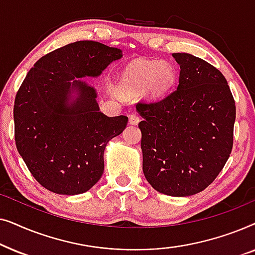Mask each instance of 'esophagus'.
Masks as SVG:
<instances>
[{"instance_id": "34e87169", "label": "esophagus", "mask_w": 255, "mask_h": 255, "mask_svg": "<svg viewBox=\"0 0 255 255\" xmlns=\"http://www.w3.org/2000/svg\"><path fill=\"white\" fill-rule=\"evenodd\" d=\"M139 121H140V118H139L138 115L132 114L128 116V123H130L131 125H137L139 123Z\"/></svg>"}]
</instances>
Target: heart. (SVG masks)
<instances>
[{
	"label": "heart",
	"instance_id": "b5f03b06",
	"mask_svg": "<svg viewBox=\"0 0 255 255\" xmlns=\"http://www.w3.org/2000/svg\"><path fill=\"white\" fill-rule=\"evenodd\" d=\"M173 81V71L162 62L153 64H134L122 75V88L125 93L134 94L148 89L151 94H161ZM113 95L122 96L121 90L111 87Z\"/></svg>",
	"mask_w": 255,
	"mask_h": 255
}]
</instances>
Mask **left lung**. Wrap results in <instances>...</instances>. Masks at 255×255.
<instances>
[{"instance_id":"left-lung-1","label":"left lung","mask_w":255,"mask_h":255,"mask_svg":"<svg viewBox=\"0 0 255 255\" xmlns=\"http://www.w3.org/2000/svg\"><path fill=\"white\" fill-rule=\"evenodd\" d=\"M176 88L155 102H140L142 172L159 193L190 196L204 190L225 166L233 145L236 104L217 68L189 53Z\"/></svg>"}]
</instances>
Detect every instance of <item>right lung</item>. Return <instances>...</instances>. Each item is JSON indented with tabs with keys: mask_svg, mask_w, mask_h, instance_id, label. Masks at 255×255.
<instances>
[{
	"mask_svg": "<svg viewBox=\"0 0 255 255\" xmlns=\"http://www.w3.org/2000/svg\"><path fill=\"white\" fill-rule=\"evenodd\" d=\"M122 50L93 40L68 44L30 69L13 106L17 151L44 188L78 195L95 186L104 170V149L127 128V116L100 111L94 87Z\"/></svg>",
	"mask_w": 255,
	"mask_h": 255,
	"instance_id": "obj_1",
	"label": "right lung"
}]
</instances>
